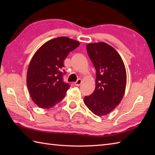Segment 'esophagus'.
<instances>
[{"mask_svg":"<svg viewBox=\"0 0 155 155\" xmlns=\"http://www.w3.org/2000/svg\"><path fill=\"white\" fill-rule=\"evenodd\" d=\"M81 83H82V80L81 78H78V79H77V81L74 83V85H76V86H79L80 84H81Z\"/></svg>","mask_w":155,"mask_h":155,"instance_id":"34e87169","label":"esophagus"}]
</instances>
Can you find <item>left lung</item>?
Returning a JSON list of instances; mask_svg holds the SVG:
<instances>
[{"instance_id": "8db88e82", "label": "left lung", "mask_w": 155, "mask_h": 155, "mask_svg": "<svg viewBox=\"0 0 155 155\" xmlns=\"http://www.w3.org/2000/svg\"><path fill=\"white\" fill-rule=\"evenodd\" d=\"M87 53L96 69V87L84 103L97 116L114 110L123 99L127 85V72L118 52L104 42L87 45Z\"/></svg>"}]
</instances>
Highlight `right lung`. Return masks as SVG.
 Segmentation results:
<instances>
[{"mask_svg":"<svg viewBox=\"0 0 155 155\" xmlns=\"http://www.w3.org/2000/svg\"><path fill=\"white\" fill-rule=\"evenodd\" d=\"M79 45L68 37H58L41 46L32 57L27 83L32 101L40 108L54 107L65 97L70 86L63 81L64 61Z\"/></svg>","mask_w":155,"mask_h":155,"instance_id":"1","label":"right lung"}]
</instances>
